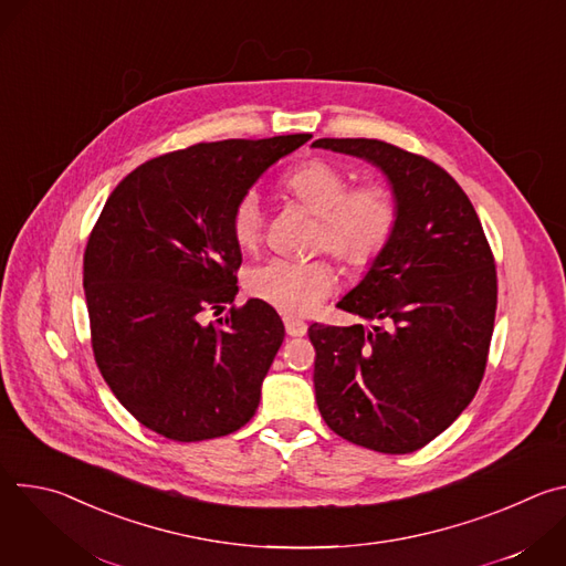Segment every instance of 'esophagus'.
<instances>
[{
  "label": "esophagus",
  "instance_id": "esophagus-1",
  "mask_svg": "<svg viewBox=\"0 0 566 566\" xmlns=\"http://www.w3.org/2000/svg\"><path fill=\"white\" fill-rule=\"evenodd\" d=\"M284 327H286V334L293 338H302L306 334V325L295 317H284Z\"/></svg>",
  "mask_w": 566,
  "mask_h": 566
}]
</instances>
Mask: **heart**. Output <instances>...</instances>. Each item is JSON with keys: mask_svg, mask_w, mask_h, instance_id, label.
<instances>
[{"mask_svg": "<svg viewBox=\"0 0 566 566\" xmlns=\"http://www.w3.org/2000/svg\"><path fill=\"white\" fill-rule=\"evenodd\" d=\"M282 188L311 214L313 249H325L349 269L371 266L389 247L398 226V203L378 184L352 188L349 175L325 158H311L282 179ZM230 230L241 251H253L264 232V208L258 190H247L232 208ZM336 286L332 264L266 260L247 273L253 300L284 315H308Z\"/></svg>", "mask_w": 566, "mask_h": 566, "instance_id": "1", "label": "heart"}]
</instances>
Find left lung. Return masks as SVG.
Listing matches in <instances>:
<instances>
[{
    "label": "left lung",
    "instance_id": "1",
    "mask_svg": "<svg viewBox=\"0 0 566 566\" xmlns=\"http://www.w3.org/2000/svg\"><path fill=\"white\" fill-rule=\"evenodd\" d=\"M313 147L367 160L398 203L389 247L338 302L376 325L308 327L317 410L356 446L408 454L476 394L495 327L493 253L470 199L432 160L374 138Z\"/></svg>",
    "mask_w": 566,
    "mask_h": 566
}]
</instances>
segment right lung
I'll use <instances>...</instances> for the list:
<instances>
[{"instance_id":"right-lung-1","label":"right lung","mask_w":566,"mask_h":566,"mask_svg":"<svg viewBox=\"0 0 566 566\" xmlns=\"http://www.w3.org/2000/svg\"><path fill=\"white\" fill-rule=\"evenodd\" d=\"M308 138L199 143L147 160L109 195L85 251L92 347L120 406L151 432L206 441L258 412L280 315L258 300L217 322L203 313L239 291L234 203Z\"/></svg>"}]
</instances>
